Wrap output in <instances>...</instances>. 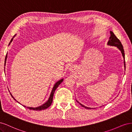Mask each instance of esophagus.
Returning <instances> with one entry per match:
<instances>
[{"instance_id":"34e87169","label":"esophagus","mask_w":132,"mask_h":132,"mask_svg":"<svg viewBox=\"0 0 132 132\" xmlns=\"http://www.w3.org/2000/svg\"><path fill=\"white\" fill-rule=\"evenodd\" d=\"M69 69H70V71H72L73 70H74V69H73V67H72V68H70Z\"/></svg>"}]
</instances>
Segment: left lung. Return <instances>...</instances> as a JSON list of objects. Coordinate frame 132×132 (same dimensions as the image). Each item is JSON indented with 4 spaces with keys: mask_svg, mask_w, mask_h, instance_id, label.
<instances>
[{
    "mask_svg": "<svg viewBox=\"0 0 132 132\" xmlns=\"http://www.w3.org/2000/svg\"><path fill=\"white\" fill-rule=\"evenodd\" d=\"M110 34H111V36L110 37V39L109 41H108L107 45L109 46H115L117 47L121 51L122 56L123 57V59H124V66H125V68H126V62H125V51H124L123 49V47L122 45V43L121 42V41H119V39L117 38V37L115 35L113 34V32L112 31H110ZM77 101L80 105L82 107L85 108L86 109H93V108H90V107H87L86 106H85L82 105L81 103H79L77 100Z\"/></svg>",
    "mask_w": 132,
    "mask_h": 132,
    "instance_id": "8db88e82",
    "label": "left lung"
}]
</instances>
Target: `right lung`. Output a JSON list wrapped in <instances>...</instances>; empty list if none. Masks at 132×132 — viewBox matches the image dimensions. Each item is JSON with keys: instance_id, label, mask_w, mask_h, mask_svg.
Masks as SVG:
<instances>
[{"instance_id": "1", "label": "right lung", "mask_w": 132, "mask_h": 132, "mask_svg": "<svg viewBox=\"0 0 132 132\" xmlns=\"http://www.w3.org/2000/svg\"><path fill=\"white\" fill-rule=\"evenodd\" d=\"M15 35H14V36L13 38H12V39H11V41H10V42L9 45H10V44L11 43V42H12V41H13V39L14 37L15 36ZM7 55V54H6V56H5V58L4 65H5V64H6V61ZM63 81V79H61V80H59V81H58L55 84L54 86H53V89H52V92H51V95H50V97H49L48 100V101H47L46 102H45V103H44V104L40 106H38V107H26V106H23V105H22V106H23V107H27V109H29V110H35V111H41V110H45V109H47L48 107H49L51 105L52 103L53 98V95H54V92H55V90H56V89L57 88L58 86L60 84H61ZM10 95H11V97H13V98L15 100H16L14 98V97L13 96V95H11V93H10ZM17 102H18V101H17Z\"/></svg>"}]
</instances>
